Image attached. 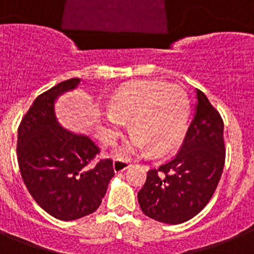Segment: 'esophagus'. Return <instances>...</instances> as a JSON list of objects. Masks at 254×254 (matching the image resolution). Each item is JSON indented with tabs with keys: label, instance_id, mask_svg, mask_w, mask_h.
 Listing matches in <instances>:
<instances>
[{
	"label": "esophagus",
	"instance_id": "34e87169",
	"mask_svg": "<svg viewBox=\"0 0 254 254\" xmlns=\"http://www.w3.org/2000/svg\"><path fill=\"white\" fill-rule=\"evenodd\" d=\"M129 166H131V162H129V161L121 160V158H117V160H114V162H113V169H114L115 173H123V171L128 169Z\"/></svg>",
	"mask_w": 254,
	"mask_h": 254
}]
</instances>
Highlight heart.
Masks as SVG:
<instances>
[{"label":"heart","instance_id":"obj_1","mask_svg":"<svg viewBox=\"0 0 254 254\" xmlns=\"http://www.w3.org/2000/svg\"><path fill=\"white\" fill-rule=\"evenodd\" d=\"M188 98L182 88L157 81H140L115 93L109 104V115L98 127V139L112 144L128 123L132 137L118 150L127 157L149 149L161 154L179 141L188 119Z\"/></svg>","mask_w":254,"mask_h":254}]
</instances>
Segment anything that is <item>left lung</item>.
I'll return each instance as SVG.
<instances>
[{
    "label": "left lung",
    "instance_id": "left-lung-1",
    "mask_svg": "<svg viewBox=\"0 0 254 254\" xmlns=\"http://www.w3.org/2000/svg\"><path fill=\"white\" fill-rule=\"evenodd\" d=\"M194 117L177 156L148 171L137 193L142 213L179 225L197 215L214 194L223 166V121L200 89Z\"/></svg>",
    "mask_w": 254,
    "mask_h": 254
}]
</instances>
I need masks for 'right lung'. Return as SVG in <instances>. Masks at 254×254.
Segmentation results:
<instances>
[{
    "label": "right lung",
    "mask_w": 254,
    "mask_h": 254,
    "mask_svg": "<svg viewBox=\"0 0 254 254\" xmlns=\"http://www.w3.org/2000/svg\"><path fill=\"white\" fill-rule=\"evenodd\" d=\"M79 83L80 79L72 77L40 94L18 128L23 182L33 200L61 221L97 210L114 177L112 160L93 163L100 149L88 136L68 131L57 121L56 100Z\"/></svg>",
    "instance_id": "add662e5"
}]
</instances>
